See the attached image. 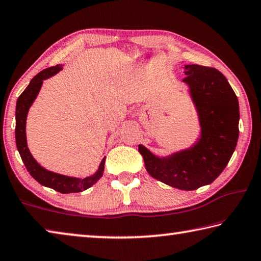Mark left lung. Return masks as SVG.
<instances>
[{"label":"left lung","instance_id":"8db88e82","mask_svg":"<svg viewBox=\"0 0 261 261\" xmlns=\"http://www.w3.org/2000/svg\"><path fill=\"white\" fill-rule=\"evenodd\" d=\"M184 70L183 83L189 87L199 120V138L190 147L167 156L155 155L144 145H138V151L153 178L191 191L214 182L228 165L240 134V106L219 70L198 64L185 65Z\"/></svg>","mask_w":261,"mask_h":261}]
</instances>
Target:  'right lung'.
Returning <instances> with one entry per match:
<instances>
[{"mask_svg":"<svg viewBox=\"0 0 261 261\" xmlns=\"http://www.w3.org/2000/svg\"><path fill=\"white\" fill-rule=\"evenodd\" d=\"M61 70V64H57L55 67L42 70L41 72H39L37 76L30 82L29 86L26 87L23 93L19 95V98L17 100L16 103V145L26 169H28L30 175L32 176L37 182L43 185V187L54 189L55 191H59L61 193L82 192L84 190L91 188L92 185H94L101 178V176L103 175L106 156L102 159V161L100 162L98 170H96L93 175L88 176V177L85 178L71 177V176L61 175L54 173V171L47 170L46 168L39 165L38 161L35 160L32 154H31L28 147V140H26V117H28L30 107L34 102L39 92H40L43 81L54 76L57 72H60Z\"/></svg>","mask_w":261,"mask_h":261,"instance_id":"1","label":"right lung"}]
</instances>
